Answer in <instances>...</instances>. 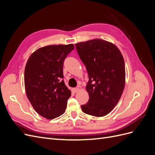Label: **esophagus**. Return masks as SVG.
Segmentation results:
<instances>
[{"label":"esophagus","mask_w":155,"mask_h":155,"mask_svg":"<svg viewBox=\"0 0 155 155\" xmlns=\"http://www.w3.org/2000/svg\"><path fill=\"white\" fill-rule=\"evenodd\" d=\"M80 87H77V88H73V91H74V92H79V91L80 90V88H79Z\"/></svg>","instance_id":"34e87169"}]
</instances>
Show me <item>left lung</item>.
Here are the masks:
<instances>
[{
	"instance_id": "left-lung-1",
	"label": "left lung",
	"mask_w": 155,
	"mask_h": 155,
	"mask_svg": "<svg viewBox=\"0 0 155 155\" xmlns=\"http://www.w3.org/2000/svg\"><path fill=\"white\" fill-rule=\"evenodd\" d=\"M87 70L88 101L81 105L85 113L101 117L110 112L122 95L125 83V62L117 46L100 39L76 44Z\"/></svg>"
}]
</instances>
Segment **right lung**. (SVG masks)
<instances>
[{
  "instance_id": "right-lung-1",
  "label": "right lung",
  "mask_w": 155,
  "mask_h": 155,
  "mask_svg": "<svg viewBox=\"0 0 155 155\" xmlns=\"http://www.w3.org/2000/svg\"><path fill=\"white\" fill-rule=\"evenodd\" d=\"M72 44L48 45L31 54L25 70L26 96L35 110L51 120L65 112L71 91L63 81V66Z\"/></svg>"
}]
</instances>
